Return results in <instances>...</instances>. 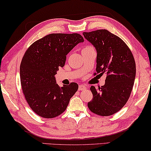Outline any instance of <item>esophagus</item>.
<instances>
[{
    "label": "esophagus",
    "mask_w": 151,
    "mask_h": 151,
    "mask_svg": "<svg viewBox=\"0 0 151 151\" xmlns=\"http://www.w3.org/2000/svg\"><path fill=\"white\" fill-rule=\"evenodd\" d=\"M87 88L86 86L84 85H80L79 86V90H84L86 89Z\"/></svg>",
    "instance_id": "34e87169"
}]
</instances>
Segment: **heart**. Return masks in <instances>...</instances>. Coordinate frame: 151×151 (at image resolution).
Returning a JSON list of instances; mask_svg holds the SVG:
<instances>
[{"mask_svg": "<svg viewBox=\"0 0 151 151\" xmlns=\"http://www.w3.org/2000/svg\"><path fill=\"white\" fill-rule=\"evenodd\" d=\"M93 49L92 46L91 45H86L84 47H83L82 49H81V53H83V52H86V51H90L91 49Z\"/></svg>", "mask_w": 151, "mask_h": 151, "instance_id": "obj_1", "label": "heart"}]
</instances>
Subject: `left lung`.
I'll list each match as a JSON object with an SVG mask.
<instances>
[{"label":"left lung","instance_id":"left-lung-1","mask_svg":"<svg viewBox=\"0 0 151 151\" xmlns=\"http://www.w3.org/2000/svg\"><path fill=\"white\" fill-rule=\"evenodd\" d=\"M85 39L97 51L96 73L106 74L105 84L96 90L91 86L92 101L88 103L91 112L107 116L116 113L127 102L136 76V63L127 44L106 29L83 33Z\"/></svg>","mask_w":151,"mask_h":151}]
</instances>
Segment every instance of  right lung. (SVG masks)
Here are the masks:
<instances>
[{
    "instance_id": "1",
    "label": "right lung",
    "mask_w": 151,
    "mask_h": 151,
    "mask_svg": "<svg viewBox=\"0 0 151 151\" xmlns=\"http://www.w3.org/2000/svg\"><path fill=\"white\" fill-rule=\"evenodd\" d=\"M84 39L78 33H52L27 49L20 65L22 90L30 108L39 116L53 118L66 110L78 85L60 87L55 75L64 66L66 55Z\"/></svg>"
}]
</instances>
